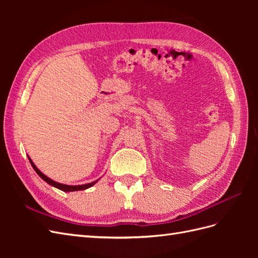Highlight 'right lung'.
Returning <instances> with one entry per match:
<instances>
[{
	"label": "right lung",
	"mask_w": 258,
	"mask_h": 258,
	"mask_svg": "<svg viewBox=\"0 0 258 258\" xmlns=\"http://www.w3.org/2000/svg\"><path fill=\"white\" fill-rule=\"evenodd\" d=\"M28 158H29V160H30L31 166L33 167L34 171H35V172H36L38 175H40V177H41V178H43L44 181H45L46 183H47V184H49V185H51V186H53V187H56V188H58V189H60V190H62V191L70 192V191L85 190V189L89 188V187H91V186L95 185V184H96V183L99 181V179H97V181H95V182L87 183V184H83V185H67V184L58 183V182H56V181H53V179L49 178L47 175H45L43 172H41V171L36 168V166L34 165V162L32 161V159H31V158L29 157V156H28Z\"/></svg>",
	"instance_id": "1"
}]
</instances>
